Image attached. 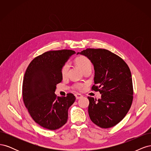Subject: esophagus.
Listing matches in <instances>:
<instances>
[{"mask_svg":"<svg viewBox=\"0 0 151 151\" xmlns=\"http://www.w3.org/2000/svg\"><path fill=\"white\" fill-rule=\"evenodd\" d=\"M75 96L76 98V99H79L81 98H83V95H81V94H78V93H76L75 94Z\"/></svg>","mask_w":151,"mask_h":151,"instance_id":"34e87169","label":"esophagus"}]
</instances>
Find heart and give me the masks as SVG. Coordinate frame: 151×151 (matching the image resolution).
I'll use <instances>...</instances> for the list:
<instances>
[{
	"label": "heart",
	"instance_id": "b5f03b06",
	"mask_svg": "<svg viewBox=\"0 0 151 151\" xmlns=\"http://www.w3.org/2000/svg\"><path fill=\"white\" fill-rule=\"evenodd\" d=\"M76 62L83 72L86 71L88 69L91 68V63L89 59L86 57L81 56L77 57L76 59ZM70 68V63L68 62H66L62 68L61 74L63 77H66L68 76V70ZM84 86V84L82 83H76L74 85V88L77 90H81Z\"/></svg>",
	"mask_w": 151,
	"mask_h": 151
}]
</instances>
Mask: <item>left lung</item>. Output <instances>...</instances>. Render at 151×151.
<instances>
[{
    "label": "left lung",
    "instance_id": "obj_1",
    "mask_svg": "<svg viewBox=\"0 0 151 151\" xmlns=\"http://www.w3.org/2000/svg\"><path fill=\"white\" fill-rule=\"evenodd\" d=\"M79 53L94 65V84L91 89L101 94L98 100L88 98L90 119L103 129L114 127L125 116L133 101L130 68L122 58L108 50L87 48L77 54Z\"/></svg>",
    "mask_w": 151,
    "mask_h": 151
}]
</instances>
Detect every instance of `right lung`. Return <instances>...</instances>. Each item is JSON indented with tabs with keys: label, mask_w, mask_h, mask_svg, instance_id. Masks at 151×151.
Masks as SVG:
<instances>
[{
	"label": "right lung",
	"mask_w": 151,
	"mask_h": 151,
	"mask_svg": "<svg viewBox=\"0 0 151 151\" xmlns=\"http://www.w3.org/2000/svg\"><path fill=\"white\" fill-rule=\"evenodd\" d=\"M74 53L71 50L45 52L35 57L26 70L23 101L33 120L45 129L57 130L67 121L68 109L76 97L72 93L66 97L57 96L55 91L62 80V67Z\"/></svg>",
	"instance_id": "obj_1"
}]
</instances>
